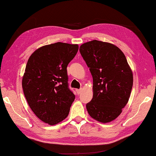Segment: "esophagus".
<instances>
[{"label":"esophagus","mask_w":156,"mask_h":156,"mask_svg":"<svg viewBox=\"0 0 156 156\" xmlns=\"http://www.w3.org/2000/svg\"><path fill=\"white\" fill-rule=\"evenodd\" d=\"M76 91H77V94H80L81 93V89H79V90H76Z\"/></svg>","instance_id":"34e87169"}]
</instances>
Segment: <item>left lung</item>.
Wrapping results in <instances>:
<instances>
[{
	"label": "left lung",
	"mask_w": 156,
	"mask_h": 156,
	"mask_svg": "<svg viewBox=\"0 0 156 156\" xmlns=\"http://www.w3.org/2000/svg\"><path fill=\"white\" fill-rule=\"evenodd\" d=\"M93 77V98L86 104L90 116L107 123L122 112L131 96L133 72L119 48L96 40L79 48Z\"/></svg>",
	"instance_id": "8db88e82"
}]
</instances>
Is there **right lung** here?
<instances>
[{
    "mask_svg": "<svg viewBox=\"0 0 156 156\" xmlns=\"http://www.w3.org/2000/svg\"><path fill=\"white\" fill-rule=\"evenodd\" d=\"M78 50L77 44L56 42L39 48L28 59L22 79L25 97L37 118L50 125L65 120L75 100L66 67Z\"/></svg>",
    "mask_w": 156,
    "mask_h": 156,
    "instance_id": "add662e5",
    "label": "right lung"
}]
</instances>
